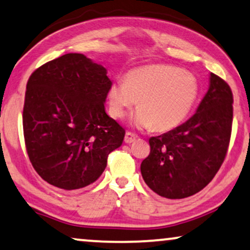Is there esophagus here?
<instances>
[{
  "label": "esophagus",
  "instance_id": "obj_1",
  "mask_svg": "<svg viewBox=\"0 0 250 250\" xmlns=\"http://www.w3.org/2000/svg\"><path fill=\"white\" fill-rule=\"evenodd\" d=\"M136 138H137V137H136L135 133L128 131V132L125 133V142L126 144H131V143L135 142Z\"/></svg>",
  "mask_w": 250,
  "mask_h": 250
}]
</instances>
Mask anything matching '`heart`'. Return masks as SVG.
<instances>
[{"mask_svg":"<svg viewBox=\"0 0 250 250\" xmlns=\"http://www.w3.org/2000/svg\"><path fill=\"white\" fill-rule=\"evenodd\" d=\"M199 94V85L191 72L165 64L139 66L126 72L124 82L108 89L112 117L124 119L138 101L133 117L138 128L167 131L184 122Z\"/></svg>","mask_w":250,"mask_h":250,"instance_id":"1","label":"heart"}]
</instances>
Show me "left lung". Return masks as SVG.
Wrapping results in <instances>:
<instances>
[{"mask_svg":"<svg viewBox=\"0 0 250 250\" xmlns=\"http://www.w3.org/2000/svg\"><path fill=\"white\" fill-rule=\"evenodd\" d=\"M233 95L221 77L210 73L209 88L197 112L171 131L149 138V155L140 171L157 195L181 199L202 190L220 170L229 148Z\"/></svg>","mask_w":250,"mask_h":250,"instance_id":"left-lung-1","label":"left lung"}]
</instances>
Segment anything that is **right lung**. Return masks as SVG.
Returning a JSON list of instances; mask_svg holds the SVG:
<instances>
[{
	"instance_id": "obj_1",
	"label": "right lung",
	"mask_w": 250,
	"mask_h": 250,
	"mask_svg": "<svg viewBox=\"0 0 250 250\" xmlns=\"http://www.w3.org/2000/svg\"><path fill=\"white\" fill-rule=\"evenodd\" d=\"M112 85L103 65L69 53L31 73L22 112L24 145L41 178L73 190L96 181L125 130L104 103Z\"/></svg>"
}]
</instances>
